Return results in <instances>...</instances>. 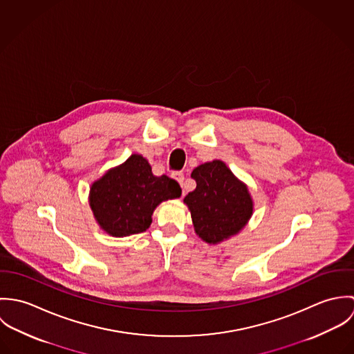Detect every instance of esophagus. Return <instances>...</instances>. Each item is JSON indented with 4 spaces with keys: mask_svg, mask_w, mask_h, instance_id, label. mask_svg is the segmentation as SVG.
I'll return each mask as SVG.
<instances>
[{
    "mask_svg": "<svg viewBox=\"0 0 354 354\" xmlns=\"http://www.w3.org/2000/svg\"><path fill=\"white\" fill-rule=\"evenodd\" d=\"M171 177L183 187V184H184V180H185V177H184V174L183 173H180V171H174L173 174H171Z\"/></svg>",
    "mask_w": 354,
    "mask_h": 354,
    "instance_id": "1",
    "label": "esophagus"
}]
</instances>
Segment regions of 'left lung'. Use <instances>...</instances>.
Here are the masks:
<instances>
[{"mask_svg":"<svg viewBox=\"0 0 354 354\" xmlns=\"http://www.w3.org/2000/svg\"><path fill=\"white\" fill-rule=\"evenodd\" d=\"M191 177L196 181V189L184 198V203L191 211L195 233L209 245L239 234L253 214L248 185L219 159L199 165Z\"/></svg>","mask_w":354,"mask_h":354,"instance_id":"obj_1","label":"left lung"}]
</instances>
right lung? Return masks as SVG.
I'll return each mask as SVG.
<instances>
[{"label": "right lung", "mask_w": 354, "mask_h": 354, "mask_svg": "<svg viewBox=\"0 0 354 354\" xmlns=\"http://www.w3.org/2000/svg\"><path fill=\"white\" fill-rule=\"evenodd\" d=\"M180 196L181 188L176 180L165 174L153 176L149 160L140 153H132L91 184L88 202L103 232L113 237H127L146 232L153 209Z\"/></svg>", "instance_id": "1"}]
</instances>
